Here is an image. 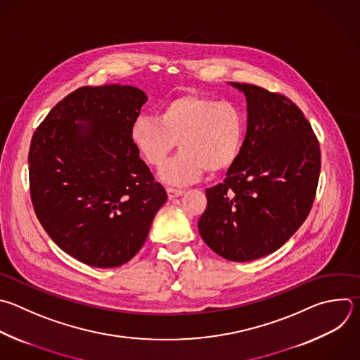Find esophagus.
<instances>
[{
  "instance_id": "esophagus-1",
  "label": "esophagus",
  "mask_w": 360,
  "mask_h": 360,
  "mask_svg": "<svg viewBox=\"0 0 360 360\" xmlns=\"http://www.w3.org/2000/svg\"><path fill=\"white\" fill-rule=\"evenodd\" d=\"M167 193H168V198H169V199H174V198H178V196L184 195V191H182V189H174V188H167Z\"/></svg>"
}]
</instances>
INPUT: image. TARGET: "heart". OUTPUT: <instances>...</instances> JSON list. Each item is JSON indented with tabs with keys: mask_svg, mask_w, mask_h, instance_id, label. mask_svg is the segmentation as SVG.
I'll list each match as a JSON object with an SVG mask.
<instances>
[{
	"mask_svg": "<svg viewBox=\"0 0 360 360\" xmlns=\"http://www.w3.org/2000/svg\"><path fill=\"white\" fill-rule=\"evenodd\" d=\"M245 133V115L236 104L188 93L165 103L158 117H137L130 140L153 167H160L179 143L182 151L161 168L160 176L169 185L184 186L205 171L216 174L231 167Z\"/></svg>",
	"mask_w": 360,
	"mask_h": 360,
	"instance_id": "heart-1",
	"label": "heart"
}]
</instances>
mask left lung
<instances>
[{"instance_id":"obj_1","label":"left lung","mask_w":360,"mask_h":360,"mask_svg":"<svg viewBox=\"0 0 360 360\" xmlns=\"http://www.w3.org/2000/svg\"><path fill=\"white\" fill-rule=\"evenodd\" d=\"M248 103L246 137L221 184L206 189L198 229L230 262L278 250L307 219L318 186L321 151L302 111L285 96L234 83Z\"/></svg>"}]
</instances>
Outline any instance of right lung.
Masks as SVG:
<instances>
[{
  "label": "right lung",
  "mask_w": 360,
  "mask_h": 360,
  "mask_svg": "<svg viewBox=\"0 0 360 360\" xmlns=\"http://www.w3.org/2000/svg\"><path fill=\"white\" fill-rule=\"evenodd\" d=\"M146 101L133 86H84L34 133L28 162L37 217L65 253L87 266L130 262L167 202L130 140Z\"/></svg>",
  "instance_id": "obj_1"
}]
</instances>
